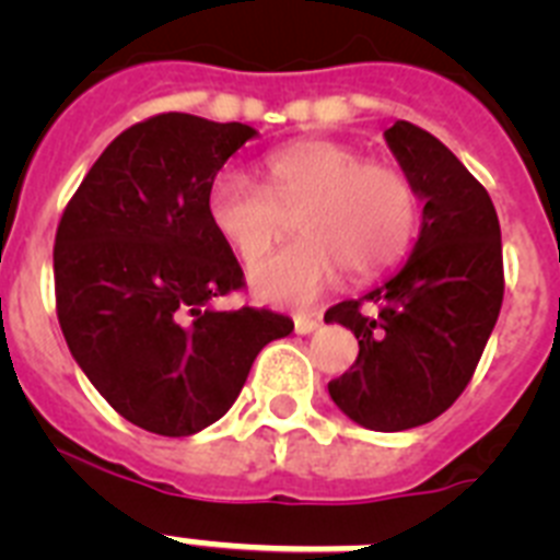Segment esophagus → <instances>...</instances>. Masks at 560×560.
I'll return each mask as SVG.
<instances>
[{
    "mask_svg": "<svg viewBox=\"0 0 560 560\" xmlns=\"http://www.w3.org/2000/svg\"><path fill=\"white\" fill-rule=\"evenodd\" d=\"M316 328H319V319H311V316H296L294 319V330L300 336H311Z\"/></svg>",
    "mask_w": 560,
    "mask_h": 560,
    "instance_id": "esophagus-1",
    "label": "esophagus"
}]
</instances>
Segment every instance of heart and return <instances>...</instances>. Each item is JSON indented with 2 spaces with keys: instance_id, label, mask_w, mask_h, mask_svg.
<instances>
[{
  "instance_id": "b5f03b06",
  "label": "heart",
  "mask_w": 560,
  "mask_h": 560,
  "mask_svg": "<svg viewBox=\"0 0 560 560\" xmlns=\"http://www.w3.org/2000/svg\"><path fill=\"white\" fill-rule=\"evenodd\" d=\"M264 187L221 171L207 190V219L244 264H255L296 210V241L249 271L257 300L303 308L339 280L373 277L407 255L418 230V192L393 165L364 162L353 145L305 140L269 153Z\"/></svg>"
}]
</instances>
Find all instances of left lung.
<instances>
[{
  "instance_id": "left-lung-1",
  "label": "left lung",
  "mask_w": 560,
  "mask_h": 560,
  "mask_svg": "<svg viewBox=\"0 0 560 560\" xmlns=\"http://www.w3.org/2000/svg\"><path fill=\"white\" fill-rule=\"evenodd\" d=\"M384 140L423 201L420 232L395 275L325 314L359 339L328 393L359 427L404 432L446 412L477 370L502 308V232L488 190L438 137L398 120Z\"/></svg>"
}]
</instances>
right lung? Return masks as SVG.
<instances>
[{"label":"right lung","mask_w":560,"mask_h":560,"mask_svg":"<svg viewBox=\"0 0 560 560\" xmlns=\"http://www.w3.org/2000/svg\"><path fill=\"white\" fill-rule=\"evenodd\" d=\"M255 137L244 122L156 114L101 153L58 224L52 269L69 353L145 432L187 438L224 418L257 353L294 330L275 311L215 305L244 271L207 219V190Z\"/></svg>","instance_id":"add662e5"}]
</instances>
